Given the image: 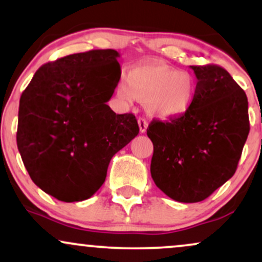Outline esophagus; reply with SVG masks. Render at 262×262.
<instances>
[{"mask_svg":"<svg viewBox=\"0 0 262 262\" xmlns=\"http://www.w3.org/2000/svg\"><path fill=\"white\" fill-rule=\"evenodd\" d=\"M138 125H139L140 133H145L146 128H148V122L145 118H139L138 119Z\"/></svg>","mask_w":262,"mask_h":262,"instance_id":"obj_1","label":"esophagus"}]
</instances>
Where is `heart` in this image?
<instances>
[{"instance_id":"obj_1","label":"heart","mask_w":262,"mask_h":262,"mask_svg":"<svg viewBox=\"0 0 262 262\" xmlns=\"http://www.w3.org/2000/svg\"><path fill=\"white\" fill-rule=\"evenodd\" d=\"M124 102L143 101L149 113L162 119L177 118L193 104L197 95L196 80L187 73L167 65L135 66L128 71L125 85L117 90Z\"/></svg>"}]
</instances>
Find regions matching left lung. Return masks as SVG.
<instances>
[{"label": "left lung", "instance_id": "left-lung-1", "mask_svg": "<svg viewBox=\"0 0 262 262\" xmlns=\"http://www.w3.org/2000/svg\"><path fill=\"white\" fill-rule=\"evenodd\" d=\"M189 68L197 77L192 107L146 129L154 145L152 180L183 203L206 200L235 173L250 130L248 97L230 74L218 65Z\"/></svg>", "mask_w": 262, "mask_h": 262}]
</instances>
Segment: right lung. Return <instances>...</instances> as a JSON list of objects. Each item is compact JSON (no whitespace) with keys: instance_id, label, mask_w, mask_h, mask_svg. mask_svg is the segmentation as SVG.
<instances>
[{"instance_id":"right-lung-1","label":"right lung","mask_w":262,"mask_h":262,"mask_svg":"<svg viewBox=\"0 0 262 262\" xmlns=\"http://www.w3.org/2000/svg\"><path fill=\"white\" fill-rule=\"evenodd\" d=\"M113 49L90 50L39 68L19 100L17 146L33 182L62 202L90 198L111 159L139 133L135 116L107 102L121 77Z\"/></svg>"}]
</instances>
